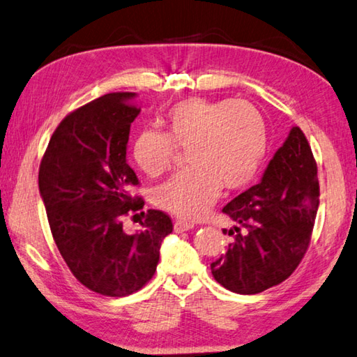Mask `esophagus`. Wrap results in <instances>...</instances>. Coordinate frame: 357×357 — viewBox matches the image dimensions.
Returning <instances> with one entry per match:
<instances>
[{
  "instance_id": "obj_1",
  "label": "esophagus",
  "mask_w": 357,
  "mask_h": 357,
  "mask_svg": "<svg viewBox=\"0 0 357 357\" xmlns=\"http://www.w3.org/2000/svg\"><path fill=\"white\" fill-rule=\"evenodd\" d=\"M192 228L193 225L184 222V220H176V222H174V232H185Z\"/></svg>"
}]
</instances>
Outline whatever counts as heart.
<instances>
[{"mask_svg": "<svg viewBox=\"0 0 357 357\" xmlns=\"http://www.w3.org/2000/svg\"><path fill=\"white\" fill-rule=\"evenodd\" d=\"M165 123L168 132L154 128L139 132L132 156L148 176H159L173 164L178 148H190V170L174 174L153 192L154 204L181 218L203 217L222 185L242 189L264 164L268 129L250 101L187 98L168 109Z\"/></svg>", "mask_w": 357, "mask_h": 357, "instance_id": "heart-1", "label": "heart"}]
</instances>
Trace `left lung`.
Here are the masks:
<instances>
[{"instance_id":"left-lung-1","label":"left lung","mask_w":357,"mask_h":357,"mask_svg":"<svg viewBox=\"0 0 357 357\" xmlns=\"http://www.w3.org/2000/svg\"><path fill=\"white\" fill-rule=\"evenodd\" d=\"M319 203L314 154L306 135L294 126L261 183L223 207L236 223L229 229L234 241L211 264L215 281L241 295L261 294L286 281L306 255Z\"/></svg>"}]
</instances>
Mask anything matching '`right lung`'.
I'll use <instances>...</instances> for the list:
<instances>
[{
    "instance_id": "add662e5",
    "label": "right lung",
    "mask_w": 357,
    "mask_h": 357,
    "mask_svg": "<svg viewBox=\"0 0 357 357\" xmlns=\"http://www.w3.org/2000/svg\"><path fill=\"white\" fill-rule=\"evenodd\" d=\"M135 93H107L68 114L51 135L38 170V190L54 242L71 273L87 289L126 296L151 280L170 217L150 209L137 232L123 217L140 211L139 184L126 162L129 129L140 109Z\"/></svg>"
}]
</instances>
